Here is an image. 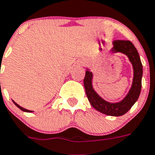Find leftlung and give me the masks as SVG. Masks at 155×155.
Segmentation results:
<instances>
[{
	"mask_svg": "<svg viewBox=\"0 0 155 155\" xmlns=\"http://www.w3.org/2000/svg\"><path fill=\"white\" fill-rule=\"evenodd\" d=\"M112 53H121L125 54L132 63L133 68V80L132 87L128 94L124 99L119 102H109L100 97L94 90L92 86L93 74L89 69H87L84 80L86 94L90 103L96 110L108 116L119 117L125 114L132 108L139 98L142 87L143 65L137 49L130 41L116 40L113 42Z\"/></svg>",
	"mask_w": 155,
	"mask_h": 155,
	"instance_id": "obj_1",
	"label": "left lung"
}]
</instances>
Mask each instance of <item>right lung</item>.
Instances as JSON below:
<instances>
[{
	"instance_id": "add662e5",
	"label": "right lung",
	"mask_w": 155,
	"mask_h": 155,
	"mask_svg": "<svg viewBox=\"0 0 155 155\" xmlns=\"http://www.w3.org/2000/svg\"><path fill=\"white\" fill-rule=\"evenodd\" d=\"M12 102H13V103L15 104V106H17V107L19 108V109H20V110H21L22 111H23V112H27V113H32V112H33V111H31V110H27V109H24V108L21 107V106H19V105H18V104L16 103V102H14L13 100H12Z\"/></svg>"
}]
</instances>
